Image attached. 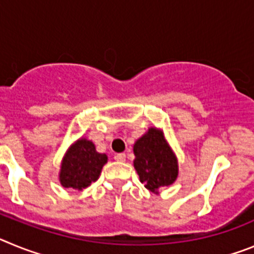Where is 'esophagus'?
Instances as JSON below:
<instances>
[{"label":"esophagus","mask_w":254,"mask_h":254,"mask_svg":"<svg viewBox=\"0 0 254 254\" xmlns=\"http://www.w3.org/2000/svg\"><path fill=\"white\" fill-rule=\"evenodd\" d=\"M114 159H116L117 161H120V163H123V161H126V154H117L116 156H114Z\"/></svg>","instance_id":"1"}]
</instances>
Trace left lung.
I'll list each match as a JSON object with an SVG mask.
<instances>
[{
	"label": "left lung",
	"instance_id": "obj_1",
	"mask_svg": "<svg viewBox=\"0 0 254 254\" xmlns=\"http://www.w3.org/2000/svg\"><path fill=\"white\" fill-rule=\"evenodd\" d=\"M133 167L141 183L155 194L178 178L179 167L176 152L164 136L163 129L150 127L133 145Z\"/></svg>",
	"mask_w": 254,
	"mask_h": 254
}]
</instances>
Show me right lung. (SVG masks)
<instances>
[{
	"label": "right lung",
	"instance_id": "obj_1",
	"mask_svg": "<svg viewBox=\"0 0 254 254\" xmlns=\"http://www.w3.org/2000/svg\"><path fill=\"white\" fill-rule=\"evenodd\" d=\"M107 161V154L96 151L93 141L80 137L67 149L61 161L58 174L61 186L82 190L98 181Z\"/></svg>",
	"mask_w": 254,
	"mask_h": 254
}]
</instances>
